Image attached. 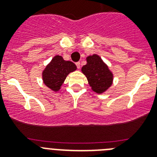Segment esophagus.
<instances>
[{
    "label": "esophagus",
    "mask_w": 157,
    "mask_h": 157,
    "mask_svg": "<svg viewBox=\"0 0 157 157\" xmlns=\"http://www.w3.org/2000/svg\"><path fill=\"white\" fill-rule=\"evenodd\" d=\"M75 65H76V67H77L78 69L80 68V66H81V64H80V62H77V63H75Z\"/></svg>",
    "instance_id": "34e87169"
}]
</instances>
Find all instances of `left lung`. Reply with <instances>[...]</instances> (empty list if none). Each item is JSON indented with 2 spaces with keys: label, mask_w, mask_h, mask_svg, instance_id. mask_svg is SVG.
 <instances>
[{
  "label": "left lung",
  "mask_w": 157,
  "mask_h": 157,
  "mask_svg": "<svg viewBox=\"0 0 157 157\" xmlns=\"http://www.w3.org/2000/svg\"><path fill=\"white\" fill-rule=\"evenodd\" d=\"M86 60L87 63L82 67V71L86 76L93 90L98 94L104 93L112 85V72L98 55L88 56Z\"/></svg>",
  "instance_id": "left-lung-1"
}]
</instances>
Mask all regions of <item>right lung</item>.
Returning a JSON list of instances; mask_svg holds the SVG:
<instances>
[{
    "instance_id": "1",
    "label": "right lung",
    "mask_w": 157,
    "mask_h": 157,
    "mask_svg": "<svg viewBox=\"0 0 157 157\" xmlns=\"http://www.w3.org/2000/svg\"><path fill=\"white\" fill-rule=\"evenodd\" d=\"M75 70L76 65L73 62L66 61L60 56H54L43 71V81L48 88L53 91H58L67 75Z\"/></svg>"
}]
</instances>
